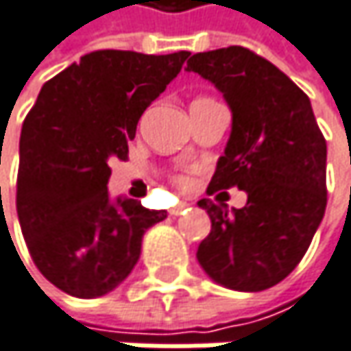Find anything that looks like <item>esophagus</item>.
I'll return each instance as SVG.
<instances>
[{
	"instance_id": "1",
	"label": "esophagus",
	"mask_w": 351,
	"mask_h": 351,
	"mask_svg": "<svg viewBox=\"0 0 351 351\" xmlns=\"http://www.w3.org/2000/svg\"><path fill=\"white\" fill-rule=\"evenodd\" d=\"M186 207H189V203H178L176 207L171 208V215H173V217H178V215H180V213H182Z\"/></svg>"
}]
</instances>
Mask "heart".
I'll list each match as a JSON object with an SVG mask.
<instances>
[{"mask_svg": "<svg viewBox=\"0 0 351 351\" xmlns=\"http://www.w3.org/2000/svg\"><path fill=\"white\" fill-rule=\"evenodd\" d=\"M175 180L176 184H180V186H189V184H191V176L184 175V173H182V175H176Z\"/></svg>", "mask_w": 351, "mask_h": 351, "instance_id": "b5f03b06", "label": "heart"}]
</instances>
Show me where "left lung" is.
Here are the masks:
<instances>
[{
  "instance_id": "1",
  "label": "left lung",
  "mask_w": 351,
  "mask_h": 351,
  "mask_svg": "<svg viewBox=\"0 0 351 351\" xmlns=\"http://www.w3.org/2000/svg\"><path fill=\"white\" fill-rule=\"evenodd\" d=\"M186 72L213 82L233 112L207 193L237 186L247 205L201 199L210 233L197 259L235 291H263L298 267L328 205L326 138L311 102L269 60L241 46L193 53Z\"/></svg>"
}]
</instances>
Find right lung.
Segmentation results:
<instances>
[{
  "instance_id": "1",
  "label": "right lung",
  "mask_w": 351,
  "mask_h": 351,
  "mask_svg": "<svg viewBox=\"0 0 351 351\" xmlns=\"http://www.w3.org/2000/svg\"><path fill=\"white\" fill-rule=\"evenodd\" d=\"M189 51L98 49L48 80L23 120L17 219L40 273L74 298H100L134 269L146 229L167 219L108 195L110 158L126 160L143 112Z\"/></svg>"
}]
</instances>
